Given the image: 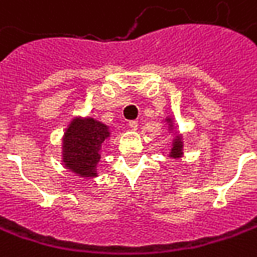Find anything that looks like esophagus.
Returning a JSON list of instances; mask_svg holds the SVG:
<instances>
[{"label": "esophagus", "instance_id": "34e87169", "mask_svg": "<svg viewBox=\"0 0 257 257\" xmlns=\"http://www.w3.org/2000/svg\"><path fill=\"white\" fill-rule=\"evenodd\" d=\"M128 125H129V128L135 131V129H138V120H129Z\"/></svg>", "mask_w": 257, "mask_h": 257}]
</instances>
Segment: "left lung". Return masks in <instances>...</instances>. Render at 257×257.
Here are the masks:
<instances>
[{
    "mask_svg": "<svg viewBox=\"0 0 257 257\" xmlns=\"http://www.w3.org/2000/svg\"><path fill=\"white\" fill-rule=\"evenodd\" d=\"M168 122H171V118L168 119ZM182 155V141L181 138H176V141L173 142L172 152H171V156L173 158H179Z\"/></svg>",
    "mask_w": 257,
    "mask_h": 257,
    "instance_id": "left-lung-1",
    "label": "left lung"
}]
</instances>
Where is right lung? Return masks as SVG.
<instances>
[{"label":"right lung","instance_id":"obj_1","mask_svg":"<svg viewBox=\"0 0 257 257\" xmlns=\"http://www.w3.org/2000/svg\"><path fill=\"white\" fill-rule=\"evenodd\" d=\"M109 137L106 125L93 118H75L64 137V164L81 176H96L102 142Z\"/></svg>","mask_w":257,"mask_h":257}]
</instances>
